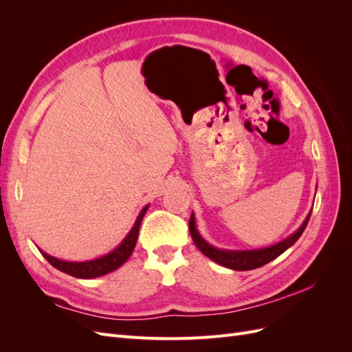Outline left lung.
I'll return each mask as SVG.
<instances>
[{
	"instance_id": "left-lung-1",
	"label": "left lung",
	"mask_w": 352,
	"mask_h": 352,
	"mask_svg": "<svg viewBox=\"0 0 352 352\" xmlns=\"http://www.w3.org/2000/svg\"><path fill=\"white\" fill-rule=\"evenodd\" d=\"M308 220H310V214H308V217L302 223V226L298 229L292 236L286 238L285 241L279 242L278 245H273V247L255 250V251H225V250H217L214 247H211V245H208L204 239L199 236V233L195 228L194 214L189 219V232H190V236H192V241L198 247V250L204 255H207L208 258L219 263L220 265H225V267H228V269L243 272V270L258 269V267H261V265L270 263L274 258H278L282 252H285L287 248L291 247V245H294L298 239H300Z\"/></svg>"
}]
</instances>
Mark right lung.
Returning a JSON list of instances; mask_svg holds the SVG:
<instances>
[{
    "label": "right lung",
    "instance_id": "right-lung-1",
    "mask_svg": "<svg viewBox=\"0 0 352 352\" xmlns=\"http://www.w3.org/2000/svg\"><path fill=\"white\" fill-rule=\"evenodd\" d=\"M148 210V206L142 208V211L138 216L135 226L132 228V230L129 232V235L124 238V241L117 247L113 252L104 255L101 258L97 260H91V261H83V263H72V261H63L58 260L56 257H51V255L42 252L45 260L56 267L57 270L67 273L73 278H79V279H92V278H98V276H104L107 274L116 269H119L123 263L127 261V258L132 255V251L136 245V239L138 235H140V226L141 221L144 219V214Z\"/></svg>",
    "mask_w": 352,
    "mask_h": 352
}]
</instances>
